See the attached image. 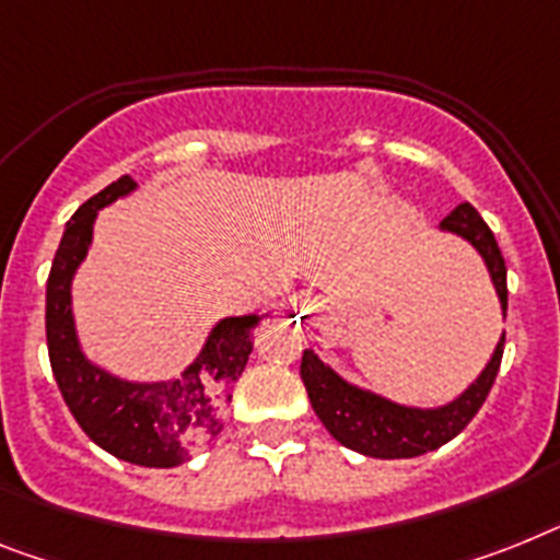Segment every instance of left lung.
<instances>
[{"mask_svg":"<svg viewBox=\"0 0 560 560\" xmlns=\"http://www.w3.org/2000/svg\"><path fill=\"white\" fill-rule=\"evenodd\" d=\"M441 231H452L457 237H464L483 257L498 300H501V312L506 317V262H503L495 234L483 223V217L469 202H460L450 217H443ZM501 358L503 335L472 386L464 395H457L452 404L438 406V409L400 406L395 400L374 395V392L352 386L340 374L331 372L312 349H306L300 360V377L306 383L314 415L323 420V427L329 429V435L337 443L366 457L395 460V457H418L460 435L487 400L498 369H501Z\"/></svg>","mask_w":560,"mask_h":560,"instance_id":"1","label":"left lung"}]
</instances>
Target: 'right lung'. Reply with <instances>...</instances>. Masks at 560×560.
Listing matches in <instances>:
<instances>
[{
	"label": "right lung",
	"mask_w": 560,
	"mask_h": 560,
	"mask_svg": "<svg viewBox=\"0 0 560 560\" xmlns=\"http://www.w3.org/2000/svg\"><path fill=\"white\" fill-rule=\"evenodd\" d=\"M137 188L128 174L77 208L59 240L45 291L48 358L65 404L91 441L119 460L171 469L223 432L231 389L252 354L257 314L225 317L202 352L174 381L131 383L94 366L82 354L71 308L73 275L85 260L100 208Z\"/></svg>",
	"instance_id": "1"
}]
</instances>
